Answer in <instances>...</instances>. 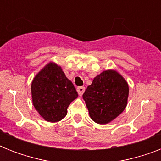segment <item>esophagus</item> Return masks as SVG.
I'll use <instances>...</instances> for the list:
<instances>
[{"label":"esophagus","mask_w":161,"mask_h":161,"mask_svg":"<svg viewBox=\"0 0 161 161\" xmlns=\"http://www.w3.org/2000/svg\"><path fill=\"white\" fill-rule=\"evenodd\" d=\"M77 91H78V94L80 96L83 95V93H84V91H85V88L84 87H78L77 88Z\"/></svg>","instance_id":"obj_1"}]
</instances>
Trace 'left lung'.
<instances>
[{
    "mask_svg": "<svg viewBox=\"0 0 161 161\" xmlns=\"http://www.w3.org/2000/svg\"><path fill=\"white\" fill-rule=\"evenodd\" d=\"M128 97V83L112 69L96 76L83 94L89 116L99 125H106L116 119L127 106Z\"/></svg>",
    "mask_w": 161,
    "mask_h": 161,
    "instance_id": "obj_1",
    "label": "left lung"
}]
</instances>
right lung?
I'll return each instance as SVG.
<instances>
[{"label": "right lung", "instance_id": "1", "mask_svg": "<svg viewBox=\"0 0 161 161\" xmlns=\"http://www.w3.org/2000/svg\"><path fill=\"white\" fill-rule=\"evenodd\" d=\"M31 91L34 108L44 119L52 123L63 119L71 102L78 96L62 68L53 62L34 77Z\"/></svg>", "mask_w": 161, "mask_h": 161}]
</instances>
